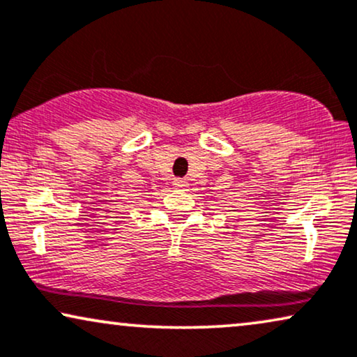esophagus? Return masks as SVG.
<instances>
[{"label": "esophagus", "mask_w": 357, "mask_h": 357, "mask_svg": "<svg viewBox=\"0 0 357 357\" xmlns=\"http://www.w3.org/2000/svg\"><path fill=\"white\" fill-rule=\"evenodd\" d=\"M174 188L176 189H186L188 183L183 181V179H174Z\"/></svg>", "instance_id": "34e87169"}]
</instances>
